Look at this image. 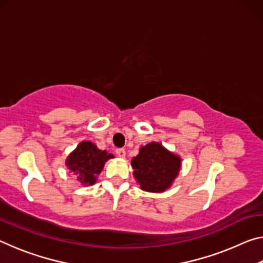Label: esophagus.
<instances>
[{"label":"esophagus","instance_id":"1","mask_svg":"<svg viewBox=\"0 0 263 263\" xmlns=\"http://www.w3.org/2000/svg\"><path fill=\"white\" fill-rule=\"evenodd\" d=\"M116 154H117L119 158H125L126 152H125V149H124V148H117V149H116Z\"/></svg>","mask_w":263,"mask_h":263}]
</instances>
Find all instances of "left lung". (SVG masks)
Returning <instances> with one entry per match:
<instances>
[{"label":"left lung","mask_w":263,"mask_h":263,"mask_svg":"<svg viewBox=\"0 0 263 263\" xmlns=\"http://www.w3.org/2000/svg\"><path fill=\"white\" fill-rule=\"evenodd\" d=\"M133 175L140 188L151 193H161L171 186L179 174L181 159L163 147L159 142H151L140 148L132 159Z\"/></svg>","instance_id":"1"}]
</instances>
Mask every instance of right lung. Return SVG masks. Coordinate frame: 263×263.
Segmentation results:
<instances>
[{
  "instance_id": "obj_1",
  "label": "right lung",
  "mask_w": 263,
  "mask_h": 263,
  "mask_svg": "<svg viewBox=\"0 0 263 263\" xmlns=\"http://www.w3.org/2000/svg\"><path fill=\"white\" fill-rule=\"evenodd\" d=\"M112 154L101 151L90 141H82L67 159V167L83 184H94L96 175L103 169L104 162Z\"/></svg>"
}]
</instances>
